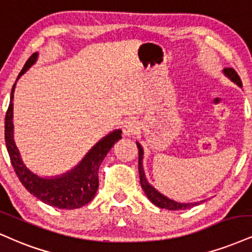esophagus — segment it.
<instances>
[{"label":"esophagus","instance_id":"1","mask_svg":"<svg viewBox=\"0 0 252 252\" xmlns=\"http://www.w3.org/2000/svg\"><path fill=\"white\" fill-rule=\"evenodd\" d=\"M138 131V123L135 120H126L123 124V134L126 136H132Z\"/></svg>","mask_w":252,"mask_h":252}]
</instances>
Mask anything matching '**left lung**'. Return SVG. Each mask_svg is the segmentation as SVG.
I'll return each mask as SVG.
<instances>
[{
    "label": "left lung",
    "instance_id": "obj_1",
    "mask_svg": "<svg viewBox=\"0 0 252 252\" xmlns=\"http://www.w3.org/2000/svg\"><path fill=\"white\" fill-rule=\"evenodd\" d=\"M224 74L231 80L233 83L237 84L238 87H242V81L239 78L238 74L235 71V69L232 68H225L224 69ZM137 144L138 148V172H139V182H141V187L143 189L148 198L150 199V202H153L154 204L157 205L158 208L162 209H168V210H186V209L192 208L195 205L201 204L202 202H195V203H178L175 202L174 199L168 198V197L162 195V193L157 191V190L153 186H150L149 182L147 181L144 174L143 165H142V159H143V149H142L141 144Z\"/></svg>",
    "mask_w": 252,
    "mask_h": 252
}]
</instances>
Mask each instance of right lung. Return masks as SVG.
<instances>
[{
  "label": "right lung",
  "mask_w": 252,
  "mask_h": 252,
  "mask_svg": "<svg viewBox=\"0 0 252 252\" xmlns=\"http://www.w3.org/2000/svg\"><path fill=\"white\" fill-rule=\"evenodd\" d=\"M38 54L35 53L29 57L23 69L19 74L17 80L22 76L37 60ZM16 80V81H17ZM15 86L10 94V103L4 122V138L9 157L17 177L23 187L30 193L37 197L39 201L59 209H77L89 203L95 197L98 189V168L102 160L107 156L113 145L122 138V131L115 130L110 134L97 142L84 156L80 164H77L70 171L51 178L39 177L32 172L24 165L21 159L20 151L14 141V124H13V99Z\"/></svg>",
  "instance_id": "right-lung-1"
}]
</instances>
